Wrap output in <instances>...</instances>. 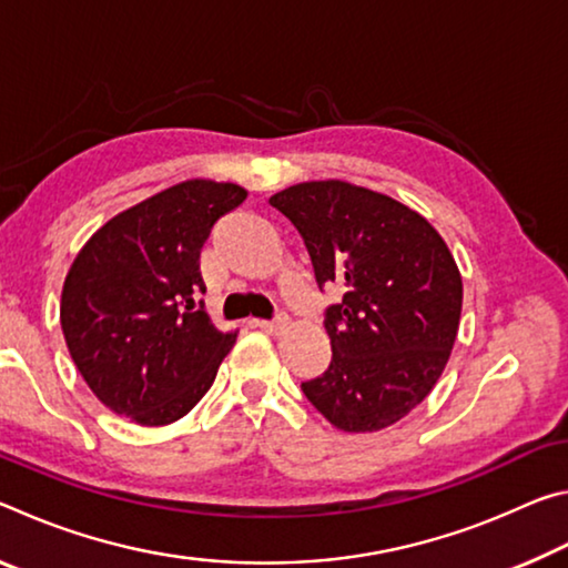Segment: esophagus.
Instances as JSON below:
<instances>
[{
    "instance_id": "1",
    "label": "esophagus",
    "mask_w": 568,
    "mask_h": 568,
    "mask_svg": "<svg viewBox=\"0 0 568 568\" xmlns=\"http://www.w3.org/2000/svg\"><path fill=\"white\" fill-rule=\"evenodd\" d=\"M255 323H257V328H263L265 333H271V335H277V333H283L287 328L285 315H277L275 321H255Z\"/></svg>"
}]
</instances>
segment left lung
I'll return each instance as SVG.
<instances>
[{"label": "left lung", "instance_id": "obj_1", "mask_svg": "<svg viewBox=\"0 0 568 568\" xmlns=\"http://www.w3.org/2000/svg\"><path fill=\"white\" fill-rule=\"evenodd\" d=\"M311 253L315 281L345 287L328 307L333 361L305 398L345 434L388 428L434 390L454 351L464 283L438 230L416 210L345 180L275 192Z\"/></svg>", "mask_w": 568, "mask_h": 568}]
</instances>
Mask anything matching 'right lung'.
Returning a JSON list of instances; mask_svg holds the SVG:
<instances>
[{
	"instance_id": "obj_1",
	"label": "right lung",
	"mask_w": 568,
	"mask_h": 568,
	"mask_svg": "<svg viewBox=\"0 0 568 568\" xmlns=\"http://www.w3.org/2000/svg\"><path fill=\"white\" fill-rule=\"evenodd\" d=\"M245 197L235 182H178L108 220L77 253L62 333L84 383L118 416L168 426L213 386L237 331H217L197 303L200 250Z\"/></svg>"
}]
</instances>
